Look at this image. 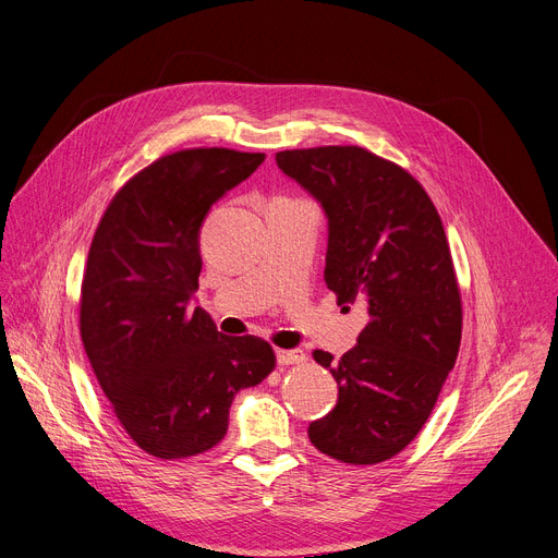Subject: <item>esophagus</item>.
<instances>
[{
    "mask_svg": "<svg viewBox=\"0 0 558 558\" xmlns=\"http://www.w3.org/2000/svg\"><path fill=\"white\" fill-rule=\"evenodd\" d=\"M276 360H278V364H282V366H289V364H305V362H307V355L303 353V350H278Z\"/></svg>",
    "mask_w": 558,
    "mask_h": 558,
    "instance_id": "1",
    "label": "esophagus"
}]
</instances>
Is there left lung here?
<instances>
[{"instance_id": "left-lung-1", "label": "left lung", "mask_w": 558, "mask_h": 558, "mask_svg": "<svg viewBox=\"0 0 558 558\" xmlns=\"http://www.w3.org/2000/svg\"><path fill=\"white\" fill-rule=\"evenodd\" d=\"M328 217L326 284L343 310L364 303L357 345L314 360L339 385L332 412L310 425L316 450L371 465L414 441L461 343V294L446 230L412 173L362 146L276 154Z\"/></svg>"}]
</instances>
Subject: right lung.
Returning a JSON list of instances; mask_svg holds the SVG:
<instances>
[{"mask_svg":"<svg viewBox=\"0 0 558 558\" xmlns=\"http://www.w3.org/2000/svg\"><path fill=\"white\" fill-rule=\"evenodd\" d=\"M264 154L185 149L137 171L106 208L81 282L78 328L112 414L158 459L215 448L234 393L276 366L253 335L226 337L190 307L198 289V230Z\"/></svg>","mask_w":558,"mask_h":558,"instance_id":"obj_1","label":"right lung"}]
</instances>
